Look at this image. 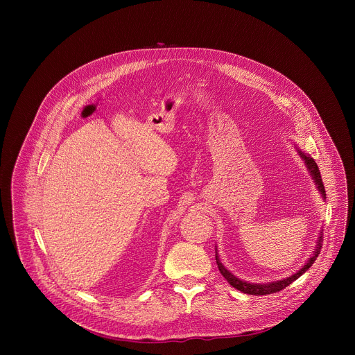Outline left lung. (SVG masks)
I'll list each match as a JSON object with an SVG mask.
<instances>
[{"mask_svg":"<svg viewBox=\"0 0 355 355\" xmlns=\"http://www.w3.org/2000/svg\"><path fill=\"white\" fill-rule=\"evenodd\" d=\"M295 148L299 153L300 159L303 160V163H305L318 191L320 192L323 200L326 199V191H324V185H323V181H322V175H320V171H319V167L318 164L315 163V160L306 155L305 151H302L296 144H295ZM322 230H320V234L318 237V241H316V245H315V250H313V254L311 256V259L305 263V266H302L300 270H297L295 274H292L291 277H286L284 279H278V281H272V282H266V284H252V282H247V281H243L240 278H237L236 275H233L223 264L222 261L219 260V256H218V248H215V259H216V264H218V268L220 271V274L225 277V279L236 289H239L240 292L243 293H248V295H270V293H275L284 288H286L289 284H292L293 281H296L302 274H305L311 267L312 264L315 263V260L318 259V256L320 254V248H322V241H323V236H322Z\"/></svg>","mask_w":355,"mask_h":355,"instance_id":"obj_1","label":"left lung"}]
</instances>
